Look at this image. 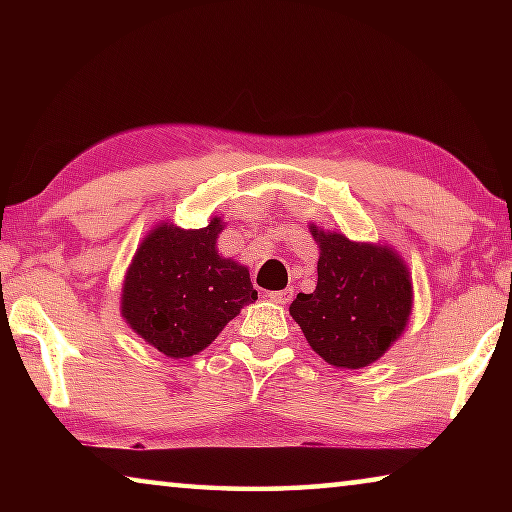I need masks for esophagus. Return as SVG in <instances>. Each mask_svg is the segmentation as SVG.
<instances>
[{"label":"esophagus","mask_w":512,"mask_h":512,"mask_svg":"<svg viewBox=\"0 0 512 512\" xmlns=\"http://www.w3.org/2000/svg\"><path fill=\"white\" fill-rule=\"evenodd\" d=\"M268 298H271L273 302H277V305H289V302L293 300V289L271 291V293H268Z\"/></svg>","instance_id":"34e87169"}]
</instances>
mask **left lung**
I'll return each mask as SVG.
<instances>
[{
	"label": "left lung",
	"instance_id": "1",
	"mask_svg": "<svg viewBox=\"0 0 512 512\" xmlns=\"http://www.w3.org/2000/svg\"><path fill=\"white\" fill-rule=\"evenodd\" d=\"M320 244L314 293H298L291 316L314 352L336 368L377 361L404 332L411 280L393 250L311 230Z\"/></svg>",
	"mask_w": 512,
	"mask_h": 512
}]
</instances>
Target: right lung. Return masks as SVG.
Segmentation results:
<instances>
[{
	"mask_svg": "<svg viewBox=\"0 0 512 512\" xmlns=\"http://www.w3.org/2000/svg\"><path fill=\"white\" fill-rule=\"evenodd\" d=\"M219 223L201 230L160 225L126 273L121 314L167 357L205 350L241 307L257 300L248 268L216 253Z\"/></svg>",
	"mask_w": 512,
	"mask_h": 512,
	"instance_id": "obj_1",
	"label": "right lung"
}]
</instances>
